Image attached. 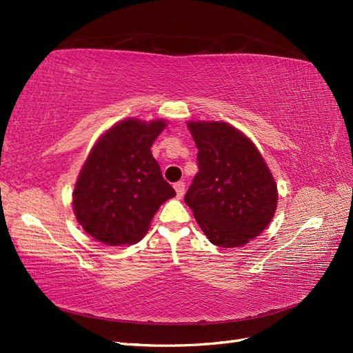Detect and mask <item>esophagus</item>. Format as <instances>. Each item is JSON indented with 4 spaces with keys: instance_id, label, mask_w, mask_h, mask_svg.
I'll list each match as a JSON object with an SVG mask.
<instances>
[{
    "instance_id": "34e87169",
    "label": "esophagus",
    "mask_w": 353,
    "mask_h": 353,
    "mask_svg": "<svg viewBox=\"0 0 353 353\" xmlns=\"http://www.w3.org/2000/svg\"><path fill=\"white\" fill-rule=\"evenodd\" d=\"M174 188H175V191H176V196L181 199L182 196H184V192H185V184L182 181H179V182H176V184H174Z\"/></svg>"
}]
</instances>
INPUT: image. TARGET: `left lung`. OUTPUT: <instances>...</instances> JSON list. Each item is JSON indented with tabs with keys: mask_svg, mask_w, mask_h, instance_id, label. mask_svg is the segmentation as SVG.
Instances as JSON below:
<instances>
[{
	"mask_svg": "<svg viewBox=\"0 0 353 353\" xmlns=\"http://www.w3.org/2000/svg\"><path fill=\"white\" fill-rule=\"evenodd\" d=\"M199 149V174L185 203L204 235L223 248L245 245L269 226L277 185L255 144L219 121H188Z\"/></svg>",
	"mask_w": 353,
	"mask_h": 353,
	"instance_id": "obj_1",
	"label": "left lung"
}]
</instances>
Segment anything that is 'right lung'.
I'll list each match as a JSON object with an SVG mask.
<instances>
[{"instance_id":"obj_1","label":"right lung","mask_w":353,"mask_h":353,"mask_svg":"<svg viewBox=\"0 0 353 353\" xmlns=\"http://www.w3.org/2000/svg\"><path fill=\"white\" fill-rule=\"evenodd\" d=\"M165 119L127 118L92 148L72 192L77 222L105 245H132L150 228L161 205L175 197L152 154Z\"/></svg>"}]
</instances>
